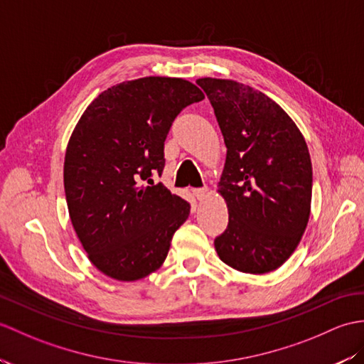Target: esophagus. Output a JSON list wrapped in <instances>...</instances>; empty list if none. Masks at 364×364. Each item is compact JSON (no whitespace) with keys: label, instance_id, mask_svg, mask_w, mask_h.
<instances>
[{"label":"esophagus","instance_id":"34e87169","mask_svg":"<svg viewBox=\"0 0 364 364\" xmlns=\"http://www.w3.org/2000/svg\"><path fill=\"white\" fill-rule=\"evenodd\" d=\"M208 193H209V189L206 188V186H205V188H198V189H193V196H196V197H197V200H203V198H205V197L208 196Z\"/></svg>","mask_w":364,"mask_h":364}]
</instances>
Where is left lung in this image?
<instances>
[{"mask_svg":"<svg viewBox=\"0 0 364 364\" xmlns=\"http://www.w3.org/2000/svg\"><path fill=\"white\" fill-rule=\"evenodd\" d=\"M214 108L226 146L218 196L228 228L214 240L226 265L250 274L274 272L306 231L311 161L298 125L262 91L230 79L197 80Z\"/></svg>","mask_w":364,"mask_h":364,"instance_id":"left-lung-1","label":"left lung"}]
</instances>
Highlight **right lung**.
I'll return each instance as SVG.
<instances>
[{
    "instance_id": "obj_1",
    "label": "right lung",
    "mask_w": 364,
    "mask_h": 364,
    "mask_svg": "<svg viewBox=\"0 0 364 364\" xmlns=\"http://www.w3.org/2000/svg\"><path fill=\"white\" fill-rule=\"evenodd\" d=\"M203 99L189 80L149 75L102 91L75 124L63 164L68 213L105 276L132 282L156 272L188 220L189 203L151 175L163 172L175 117Z\"/></svg>"
}]
</instances>
